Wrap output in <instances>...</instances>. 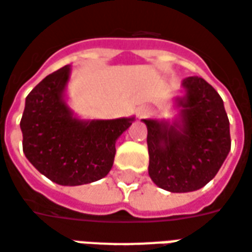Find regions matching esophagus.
<instances>
[{
    "mask_svg": "<svg viewBox=\"0 0 252 252\" xmlns=\"http://www.w3.org/2000/svg\"><path fill=\"white\" fill-rule=\"evenodd\" d=\"M153 113V108L150 107V106H141L138 108V111H137V115H138V118H145V117H149V115H152Z\"/></svg>",
    "mask_w": 252,
    "mask_h": 252,
    "instance_id": "34e87169",
    "label": "esophagus"
}]
</instances>
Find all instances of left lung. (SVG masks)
<instances>
[{"label":"left lung","instance_id":"obj_1","mask_svg":"<svg viewBox=\"0 0 252 252\" xmlns=\"http://www.w3.org/2000/svg\"><path fill=\"white\" fill-rule=\"evenodd\" d=\"M176 96L177 117L148 118L149 176L159 188L187 193L214 179L231 150L223 99L203 78L189 76Z\"/></svg>","mask_w":252,"mask_h":252}]
</instances>
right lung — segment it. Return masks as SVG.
Masks as SVG:
<instances>
[{
	"instance_id": "add662e5",
	"label": "right lung",
	"mask_w": 252,
	"mask_h": 252,
	"mask_svg": "<svg viewBox=\"0 0 252 252\" xmlns=\"http://www.w3.org/2000/svg\"><path fill=\"white\" fill-rule=\"evenodd\" d=\"M71 67L44 78L25 99L20 127L23 149L31 164L64 187L90 184L111 170L117 139L135 117L82 119L67 103Z\"/></svg>"
}]
</instances>
